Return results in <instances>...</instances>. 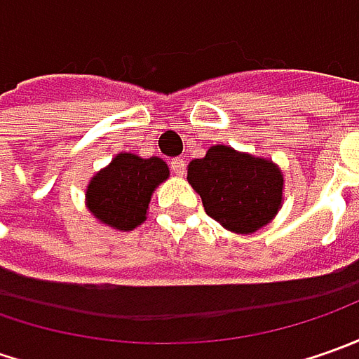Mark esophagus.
Returning <instances> with one entry per match:
<instances>
[{
    "label": "esophagus",
    "mask_w": 359,
    "mask_h": 359,
    "mask_svg": "<svg viewBox=\"0 0 359 359\" xmlns=\"http://www.w3.org/2000/svg\"><path fill=\"white\" fill-rule=\"evenodd\" d=\"M172 172L175 173V175H184L186 173V159H182V158H175L172 159Z\"/></svg>",
    "instance_id": "esophagus-1"
}]
</instances>
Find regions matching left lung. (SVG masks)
I'll list each match as a JSON object with an SVG mask.
<instances>
[{"instance_id": "8db88e82", "label": "left lung", "mask_w": 359, "mask_h": 359, "mask_svg": "<svg viewBox=\"0 0 359 359\" xmlns=\"http://www.w3.org/2000/svg\"><path fill=\"white\" fill-rule=\"evenodd\" d=\"M187 182L200 194L205 214L233 233L268 226L283 200V173L273 161L228 145H212L205 158L191 159Z\"/></svg>"}]
</instances>
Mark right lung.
<instances>
[{
  "label": "right lung",
  "instance_id": "right-lung-1",
  "mask_svg": "<svg viewBox=\"0 0 359 359\" xmlns=\"http://www.w3.org/2000/svg\"><path fill=\"white\" fill-rule=\"evenodd\" d=\"M168 177L170 168L163 159L118 154L107 168L91 177L86 203L102 224L130 231L144 224L154 189Z\"/></svg>",
  "mask_w": 359,
  "mask_h": 359
}]
</instances>
